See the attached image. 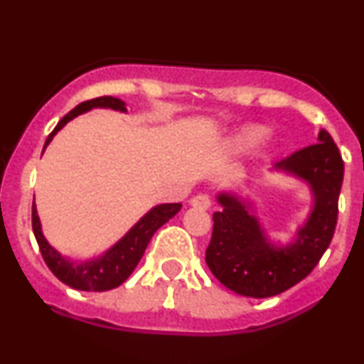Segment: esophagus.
Masks as SVG:
<instances>
[{
	"label": "esophagus",
	"mask_w": 364,
	"mask_h": 364,
	"mask_svg": "<svg viewBox=\"0 0 364 364\" xmlns=\"http://www.w3.org/2000/svg\"><path fill=\"white\" fill-rule=\"evenodd\" d=\"M190 203H191V207H195V208H202V210H207L208 207H210V196H208L207 193H198V195H195L193 198L190 200Z\"/></svg>",
	"instance_id": "obj_1"
}]
</instances>
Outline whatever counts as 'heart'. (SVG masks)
<instances>
[{"label": "heart", "instance_id": "b5f03b06", "mask_svg": "<svg viewBox=\"0 0 364 364\" xmlns=\"http://www.w3.org/2000/svg\"><path fill=\"white\" fill-rule=\"evenodd\" d=\"M263 135V129L260 127H246L240 132L237 135L236 144L240 149H246V147H252L253 144H257L258 140L262 139Z\"/></svg>", "mask_w": 364, "mask_h": 364}]
</instances>
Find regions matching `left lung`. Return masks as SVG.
<instances>
[{
	"label": "left lung",
	"mask_w": 364,
	"mask_h": 364,
	"mask_svg": "<svg viewBox=\"0 0 364 364\" xmlns=\"http://www.w3.org/2000/svg\"><path fill=\"white\" fill-rule=\"evenodd\" d=\"M310 183L315 205L294 243L275 248L267 241L257 217L236 196L220 193L212 237L205 252L210 272L228 289L248 298L281 294L311 274L336 232L344 161L327 129L318 141L296 150L275 164Z\"/></svg>",
	"instance_id": "1"
}]
</instances>
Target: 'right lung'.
<instances>
[{
	"label": "right lung",
	"instance_id": "obj_1",
	"mask_svg": "<svg viewBox=\"0 0 364 364\" xmlns=\"http://www.w3.org/2000/svg\"><path fill=\"white\" fill-rule=\"evenodd\" d=\"M92 107H111V109L116 111H127L124 102L121 101V99L111 97V95H102V97H95L90 99V101L78 104V106L70 111L68 114L56 124V128L49 133L48 140H46L44 144V149L48 147V144L53 140V136L56 135L70 119L82 114V112L92 109ZM179 208H181V203H162V205L154 207L149 214H145L139 223L129 229L123 240H119L111 250H107L102 257L83 263L65 260V258H63L61 255L44 240L43 231H41L39 217H37L36 203H32V229H34V236L37 240V245H39L41 255H43L46 265L49 267V270H51L63 284H66V286L78 291H109L121 286V284L132 275L135 267L139 265L141 255H144L145 248H147L149 241L152 240L154 232H156L162 224L168 223L171 217L176 215Z\"/></svg>",
	"mask_w": 364,
	"mask_h": 364
}]
</instances>
